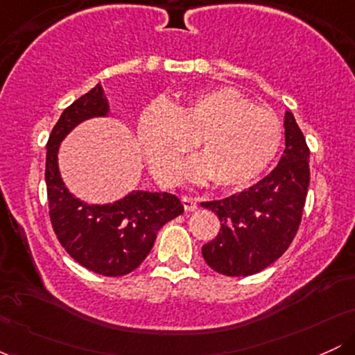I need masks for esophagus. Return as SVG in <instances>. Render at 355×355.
Wrapping results in <instances>:
<instances>
[{
    "instance_id": "1",
    "label": "esophagus",
    "mask_w": 355,
    "mask_h": 355,
    "mask_svg": "<svg viewBox=\"0 0 355 355\" xmlns=\"http://www.w3.org/2000/svg\"><path fill=\"white\" fill-rule=\"evenodd\" d=\"M182 203H183V207H185L187 211L197 210V200H195V198H191V197H182Z\"/></svg>"
}]
</instances>
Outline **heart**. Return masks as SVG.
I'll use <instances>...</instances> for the list:
<instances>
[{"label":"heart","mask_w":355,"mask_h":355,"mask_svg":"<svg viewBox=\"0 0 355 355\" xmlns=\"http://www.w3.org/2000/svg\"><path fill=\"white\" fill-rule=\"evenodd\" d=\"M137 140L150 170L165 185L180 180L182 160L195 144L202 157L189 165L195 182L214 178L237 189L260 178L282 148L284 125L230 87L189 96L178 103L148 105L137 123Z\"/></svg>","instance_id":"heart-1"}]
</instances>
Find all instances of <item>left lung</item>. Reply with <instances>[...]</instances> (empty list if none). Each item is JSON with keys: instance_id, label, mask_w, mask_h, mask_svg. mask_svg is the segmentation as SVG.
Wrapping results in <instances>:
<instances>
[{"instance_id": "left-lung-1", "label": "left lung", "mask_w": 355, "mask_h": 355, "mask_svg": "<svg viewBox=\"0 0 355 355\" xmlns=\"http://www.w3.org/2000/svg\"><path fill=\"white\" fill-rule=\"evenodd\" d=\"M284 126V155L267 177L222 200L202 203L222 222L217 237L202 247L205 262L218 274L247 277L263 270L282 257L299 230L311 152L291 112Z\"/></svg>"}]
</instances>
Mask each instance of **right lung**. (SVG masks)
Returning <instances> with one entry per match:
<instances>
[{
	"label": "right lung",
	"instance_id": "right-lung-1",
	"mask_svg": "<svg viewBox=\"0 0 355 355\" xmlns=\"http://www.w3.org/2000/svg\"><path fill=\"white\" fill-rule=\"evenodd\" d=\"M108 112L103 88L96 85L61 113L46 144L44 180L53 230L64 250L95 274L121 277L144 262L158 230L183 214V205L166 191L133 190L107 205H89L70 193L58 168L60 144L81 121Z\"/></svg>",
	"mask_w": 355,
	"mask_h": 355
}]
</instances>
